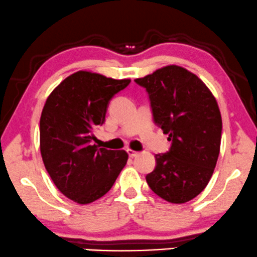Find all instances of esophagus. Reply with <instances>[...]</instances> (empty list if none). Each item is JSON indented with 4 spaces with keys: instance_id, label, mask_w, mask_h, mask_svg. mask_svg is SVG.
Instances as JSON below:
<instances>
[{
    "instance_id": "obj_1",
    "label": "esophagus",
    "mask_w": 257,
    "mask_h": 257,
    "mask_svg": "<svg viewBox=\"0 0 257 257\" xmlns=\"http://www.w3.org/2000/svg\"><path fill=\"white\" fill-rule=\"evenodd\" d=\"M126 152H127L130 158H136V156H138V154H140L138 152H135V150H132V149H127Z\"/></svg>"
}]
</instances>
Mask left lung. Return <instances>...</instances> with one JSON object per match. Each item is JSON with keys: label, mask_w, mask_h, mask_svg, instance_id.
<instances>
[{"label": "left lung", "mask_w": 257, "mask_h": 257, "mask_svg": "<svg viewBox=\"0 0 257 257\" xmlns=\"http://www.w3.org/2000/svg\"><path fill=\"white\" fill-rule=\"evenodd\" d=\"M135 81L147 90L154 121L172 142L170 152L155 155L148 185L171 203L189 202L209 183L219 158L222 120L216 99L197 75L176 65Z\"/></svg>", "instance_id": "8db88e82"}]
</instances>
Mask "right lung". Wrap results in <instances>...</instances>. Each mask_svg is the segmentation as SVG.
I'll return each mask as SVG.
<instances>
[{
    "label": "right lung",
    "mask_w": 257,
    "mask_h": 257,
    "mask_svg": "<svg viewBox=\"0 0 257 257\" xmlns=\"http://www.w3.org/2000/svg\"><path fill=\"white\" fill-rule=\"evenodd\" d=\"M130 79L78 71L47 98L39 121V146L45 170L69 200L87 204L109 191L127 162L125 150L92 144L93 130L105 120L108 104Z\"/></svg>",
    "instance_id": "1"
}]
</instances>
